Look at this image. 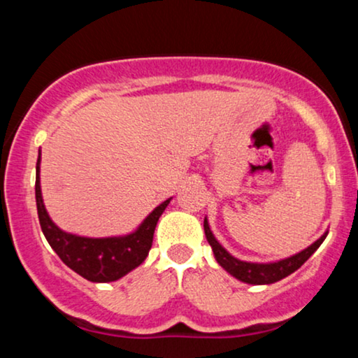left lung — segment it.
I'll return each mask as SVG.
<instances>
[{"instance_id": "1", "label": "left lung", "mask_w": 358, "mask_h": 358, "mask_svg": "<svg viewBox=\"0 0 358 358\" xmlns=\"http://www.w3.org/2000/svg\"><path fill=\"white\" fill-rule=\"evenodd\" d=\"M203 231H205V237H207L208 244H210V248L213 250V257H215V261L219 262L220 268L227 271L232 278L245 282V285H256V286L273 285V282L281 281L282 278L293 274L294 271L301 268L308 259L313 256V252L320 248V245H322V242L327 239V234H328V231H324L323 236L320 237V239H316L313 244L308 245L306 249L299 250V252L293 254V256L289 257L278 259V261H269V262H252V261H242V259L232 256V254L215 239L207 217L203 219Z\"/></svg>"}]
</instances>
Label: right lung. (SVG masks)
Listing matches in <instances>:
<instances>
[{
    "mask_svg": "<svg viewBox=\"0 0 358 358\" xmlns=\"http://www.w3.org/2000/svg\"><path fill=\"white\" fill-rule=\"evenodd\" d=\"M40 163H42V151L36 159V182L35 199L38 220L42 225V232L57 256L64 261L72 271L87 281L92 282H110L117 281L127 273L143 264L151 244H153L155 227L158 219L165 212L171 199L165 200L155 207L143 219L141 224L133 232L122 236L110 237H84L62 231L48 215L45 208L42 187H40Z\"/></svg>",
    "mask_w": 358,
    "mask_h": 358,
    "instance_id": "add662e5",
    "label": "right lung"
}]
</instances>
